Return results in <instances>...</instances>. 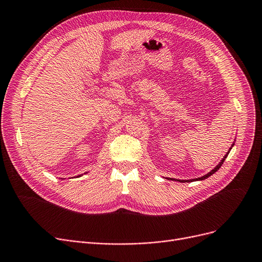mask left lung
Returning <instances> with one entry per match:
<instances>
[{"instance_id":"1","label":"left lung","mask_w":262,"mask_h":262,"mask_svg":"<svg viewBox=\"0 0 262 262\" xmlns=\"http://www.w3.org/2000/svg\"><path fill=\"white\" fill-rule=\"evenodd\" d=\"M234 145V144H233ZM230 149H231V148H230ZM227 156H228V152H227V155L224 157V159L221 161V162H219V164L215 167V169L214 170H212L210 173H207L206 175H204V176H202V177H199V179H195V180H190V181H180V180H174V179H172V181L174 180V181H177V182H182V183H185V182H193V181H203V180H205V179H207V177L208 176H211L212 174H214L215 172H217L219 169H221V166L223 165V163H224V161H225V159L227 158Z\"/></svg>"}]
</instances>
